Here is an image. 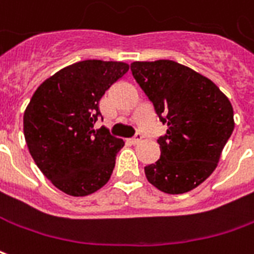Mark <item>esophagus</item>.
<instances>
[{
  "instance_id": "obj_1",
  "label": "esophagus",
  "mask_w": 254,
  "mask_h": 254,
  "mask_svg": "<svg viewBox=\"0 0 254 254\" xmlns=\"http://www.w3.org/2000/svg\"><path fill=\"white\" fill-rule=\"evenodd\" d=\"M143 140V136L140 134V133H136V136L134 137H132L130 139V141H132V144H137V143H140Z\"/></svg>"
}]
</instances>
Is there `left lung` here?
Listing matches in <instances>:
<instances>
[{"instance_id": "8db88e82", "label": "left lung", "mask_w": 254, "mask_h": 254, "mask_svg": "<svg viewBox=\"0 0 254 254\" xmlns=\"http://www.w3.org/2000/svg\"><path fill=\"white\" fill-rule=\"evenodd\" d=\"M130 70L168 127L145 177L166 194L189 192L219 164L235 127L231 103L213 81L173 60L133 62Z\"/></svg>"}]
</instances>
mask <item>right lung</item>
<instances>
[{"label": "right lung", "instance_id": "add662e5", "mask_svg": "<svg viewBox=\"0 0 254 254\" xmlns=\"http://www.w3.org/2000/svg\"><path fill=\"white\" fill-rule=\"evenodd\" d=\"M127 70L124 62H78L45 79L27 104L23 130L28 151L64 194L86 196L110 180L124 140L93 125L100 99Z\"/></svg>", "mask_w": 254, "mask_h": 254}]
</instances>
